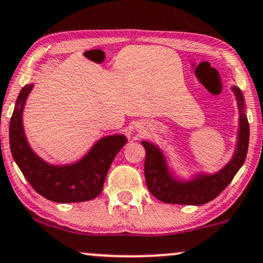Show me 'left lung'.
Here are the masks:
<instances>
[{
  "instance_id": "left-lung-1",
  "label": "left lung",
  "mask_w": 263,
  "mask_h": 263,
  "mask_svg": "<svg viewBox=\"0 0 263 263\" xmlns=\"http://www.w3.org/2000/svg\"><path fill=\"white\" fill-rule=\"evenodd\" d=\"M240 111V129L238 145L233 159L227 166L214 175H201L189 182H180L167 173V166L162 151L149 142H142L145 148L144 178L148 190L158 200L173 204L200 205L214 200L232 182L246 159L249 148L250 127L243 112V98L240 89L233 88Z\"/></svg>"
}]
</instances>
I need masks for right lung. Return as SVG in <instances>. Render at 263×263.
I'll list each match as a JSON object with an SVG mask.
<instances>
[{
  "label": "right lung",
  "instance_id": "obj_1",
  "mask_svg": "<svg viewBox=\"0 0 263 263\" xmlns=\"http://www.w3.org/2000/svg\"><path fill=\"white\" fill-rule=\"evenodd\" d=\"M33 84L22 88L9 122V145L14 162L37 194L58 203L96 198L103 190L114 158L126 144L125 136L115 135L98 141L83 159L71 165H50L31 151L25 138L22 112Z\"/></svg>",
  "mask_w": 263,
  "mask_h": 263
}]
</instances>
